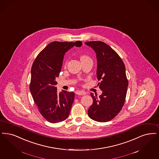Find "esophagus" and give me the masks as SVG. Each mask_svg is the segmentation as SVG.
I'll return each mask as SVG.
<instances>
[{"label": "esophagus", "mask_w": 159, "mask_h": 159, "mask_svg": "<svg viewBox=\"0 0 159 159\" xmlns=\"http://www.w3.org/2000/svg\"><path fill=\"white\" fill-rule=\"evenodd\" d=\"M75 94H77V95L83 96V95H84L85 93L84 91H76V92H75Z\"/></svg>", "instance_id": "1"}]
</instances>
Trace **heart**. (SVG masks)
<instances>
[{"label":"heart","mask_w":159,"mask_h":159,"mask_svg":"<svg viewBox=\"0 0 159 159\" xmlns=\"http://www.w3.org/2000/svg\"><path fill=\"white\" fill-rule=\"evenodd\" d=\"M79 57H80V61H81L82 63L91 61V59L90 58V57L89 56L85 55V54H81V55H80ZM63 66H64V67H66V62H65Z\"/></svg>","instance_id":"obj_1"}]
</instances>
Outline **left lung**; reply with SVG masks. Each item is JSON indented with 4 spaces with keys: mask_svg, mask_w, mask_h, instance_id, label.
<instances>
[{
    "mask_svg": "<svg viewBox=\"0 0 159 159\" xmlns=\"http://www.w3.org/2000/svg\"><path fill=\"white\" fill-rule=\"evenodd\" d=\"M96 53L97 78L103 93L99 97L91 93L93 103L88 110L89 116L100 122L110 121L121 111L126 96L128 80L120 57L104 42L85 43Z\"/></svg>",
    "mask_w": 159,
    "mask_h": 159,
    "instance_id": "obj_1",
    "label": "left lung"
}]
</instances>
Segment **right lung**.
Segmentation results:
<instances>
[{
  "instance_id": "obj_1",
  "label": "right lung",
  "mask_w": 159,
  "mask_h": 159,
  "mask_svg": "<svg viewBox=\"0 0 159 159\" xmlns=\"http://www.w3.org/2000/svg\"><path fill=\"white\" fill-rule=\"evenodd\" d=\"M82 42H53L49 43L36 57L31 68L30 90L39 112L50 123L67 119L75 94L63 90L57 93L56 78L58 77L65 53Z\"/></svg>"
}]
</instances>
